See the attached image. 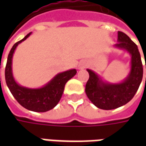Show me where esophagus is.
I'll list each match as a JSON object with an SVG mask.
<instances>
[{"label":"esophagus","instance_id":"34e87169","mask_svg":"<svg viewBox=\"0 0 146 146\" xmlns=\"http://www.w3.org/2000/svg\"><path fill=\"white\" fill-rule=\"evenodd\" d=\"M86 67V64L85 63H81L80 65V69L82 70V69H84Z\"/></svg>","mask_w":146,"mask_h":146}]
</instances>
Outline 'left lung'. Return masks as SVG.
<instances>
[{"instance_id": "1", "label": "left lung", "mask_w": 146, "mask_h": 146, "mask_svg": "<svg viewBox=\"0 0 146 146\" xmlns=\"http://www.w3.org/2000/svg\"><path fill=\"white\" fill-rule=\"evenodd\" d=\"M117 40L118 43L114 46L126 50L131 55V71L123 82H104L95 72L87 70L89 79L85 86L86 95L95 106L102 110H114L131 101L138 91L143 76V67L138 46L127 34L120 31H118Z\"/></svg>"}]
</instances>
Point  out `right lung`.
I'll use <instances>...</instances> for the list:
<instances>
[{
    "mask_svg": "<svg viewBox=\"0 0 146 146\" xmlns=\"http://www.w3.org/2000/svg\"><path fill=\"white\" fill-rule=\"evenodd\" d=\"M30 34L31 33H28L23 39L15 43L11 48L5 67V80L12 95L22 106L33 112L43 113L52 110L58 103L64 92L66 84L76 75V70L73 69L58 73L40 88H28L18 84L12 75V56L16 47L21 42L28 38Z\"/></svg>",
    "mask_w": 146,
    "mask_h": 146,
    "instance_id": "add662e5",
    "label": "right lung"
}]
</instances>
